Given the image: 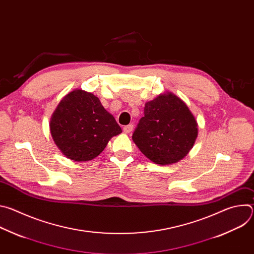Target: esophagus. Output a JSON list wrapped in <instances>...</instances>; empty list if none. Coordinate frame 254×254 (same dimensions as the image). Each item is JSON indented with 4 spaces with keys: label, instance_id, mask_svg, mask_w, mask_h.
<instances>
[{
    "label": "esophagus",
    "instance_id": "34e87169",
    "mask_svg": "<svg viewBox=\"0 0 254 254\" xmlns=\"http://www.w3.org/2000/svg\"><path fill=\"white\" fill-rule=\"evenodd\" d=\"M132 130H133V126H132V125H128V126L124 127V131H125L126 133H129V132H131Z\"/></svg>",
    "mask_w": 254,
    "mask_h": 254
}]
</instances>
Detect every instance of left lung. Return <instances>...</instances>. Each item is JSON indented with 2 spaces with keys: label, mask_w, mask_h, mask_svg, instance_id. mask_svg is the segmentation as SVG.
Masks as SVG:
<instances>
[{
  "label": "left lung",
  "mask_w": 254,
  "mask_h": 254,
  "mask_svg": "<svg viewBox=\"0 0 254 254\" xmlns=\"http://www.w3.org/2000/svg\"><path fill=\"white\" fill-rule=\"evenodd\" d=\"M197 136L198 124L188 105L167 91L144 104L132 140L155 164L172 165L188 155Z\"/></svg>",
  "instance_id": "8db88e82"
}]
</instances>
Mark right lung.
I'll list each match as a JSON object with an SVG mask.
<instances>
[{"label": "right lung", "instance_id": "right-lung-1", "mask_svg": "<svg viewBox=\"0 0 254 254\" xmlns=\"http://www.w3.org/2000/svg\"><path fill=\"white\" fill-rule=\"evenodd\" d=\"M50 132L66 158L87 162L96 158L122 128L97 96L74 89L57 105L50 120Z\"/></svg>", "mask_w": 254, "mask_h": 254}]
</instances>
